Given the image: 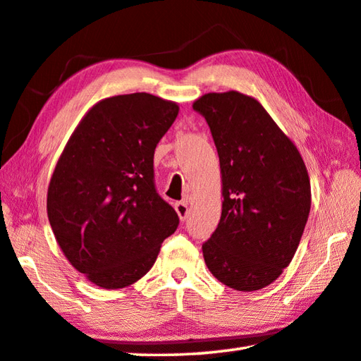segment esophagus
<instances>
[{
	"label": "esophagus",
	"instance_id": "esophagus-1",
	"mask_svg": "<svg viewBox=\"0 0 361 361\" xmlns=\"http://www.w3.org/2000/svg\"><path fill=\"white\" fill-rule=\"evenodd\" d=\"M175 211H176V214H178V217L181 219V221H185V219L189 214L188 203L186 202H176L175 203Z\"/></svg>",
	"mask_w": 361,
	"mask_h": 361
}]
</instances>
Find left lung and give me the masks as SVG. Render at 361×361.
<instances>
[{
	"mask_svg": "<svg viewBox=\"0 0 361 361\" xmlns=\"http://www.w3.org/2000/svg\"><path fill=\"white\" fill-rule=\"evenodd\" d=\"M192 108L213 134L222 178V214L202 245L204 263L228 288L258 291L280 277L299 247L312 207L305 162L253 97L211 92Z\"/></svg>",
	"mask_w": 361,
	"mask_h": 361,
	"instance_id": "1",
	"label": "left lung"
}]
</instances>
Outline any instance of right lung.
<instances>
[{
	"mask_svg": "<svg viewBox=\"0 0 361 361\" xmlns=\"http://www.w3.org/2000/svg\"><path fill=\"white\" fill-rule=\"evenodd\" d=\"M178 104L145 92L104 98L86 112L54 167L47 213L78 272L104 289L152 269L178 214L154 189L153 157Z\"/></svg>",
	"mask_w": 361,
	"mask_h": 361,
	"instance_id": "1",
	"label": "right lung"
}]
</instances>
